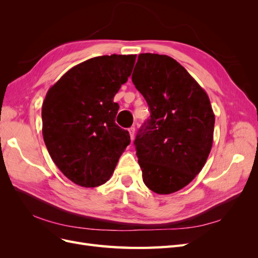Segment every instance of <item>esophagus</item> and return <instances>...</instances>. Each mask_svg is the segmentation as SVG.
I'll use <instances>...</instances> for the list:
<instances>
[{
    "instance_id": "34e87169",
    "label": "esophagus",
    "mask_w": 258,
    "mask_h": 258,
    "mask_svg": "<svg viewBox=\"0 0 258 258\" xmlns=\"http://www.w3.org/2000/svg\"><path fill=\"white\" fill-rule=\"evenodd\" d=\"M129 134H130V138H131V141L135 139L136 136V128L135 127H131L129 128Z\"/></svg>"
}]
</instances>
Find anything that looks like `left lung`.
Here are the masks:
<instances>
[{
  "label": "left lung",
  "mask_w": 258,
  "mask_h": 258,
  "mask_svg": "<svg viewBox=\"0 0 258 258\" xmlns=\"http://www.w3.org/2000/svg\"><path fill=\"white\" fill-rule=\"evenodd\" d=\"M131 79L151 111L134 142L143 182L156 194H172L200 172L212 148L209 97L166 54H139Z\"/></svg>",
  "instance_id": "left-lung-1"
}]
</instances>
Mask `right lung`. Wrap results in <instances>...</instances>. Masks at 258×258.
Returning <instances> with one entry per match:
<instances>
[{
  "mask_svg": "<svg viewBox=\"0 0 258 258\" xmlns=\"http://www.w3.org/2000/svg\"><path fill=\"white\" fill-rule=\"evenodd\" d=\"M136 54H111L75 66L48 90L42 107L43 138L51 159L83 187L104 184L130 144L116 124L114 97L128 81Z\"/></svg>",
  "mask_w": 258,
  "mask_h": 258,
  "instance_id": "right-lung-1",
  "label": "right lung"
}]
</instances>
